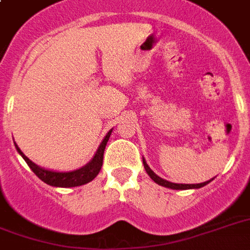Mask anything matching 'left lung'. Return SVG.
Segmentation results:
<instances>
[{
    "label": "left lung",
    "instance_id": "obj_1",
    "mask_svg": "<svg viewBox=\"0 0 250 250\" xmlns=\"http://www.w3.org/2000/svg\"><path fill=\"white\" fill-rule=\"evenodd\" d=\"M143 164H144V168L146 170V172H148L149 176H150V178H152L153 180L157 183V184H160V186H162V187H166V188H171V189H192V188H201V187L206 186V184L210 182L209 180V182L200 183V184H176V183L167 182V180H165V179L160 178L158 175L154 174V172L150 170V167L146 165L145 160H143Z\"/></svg>",
    "mask_w": 250,
    "mask_h": 250
}]
</instances>
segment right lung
<instances>
[{"instance_id":"add662e5","label":"right lung","mask_w":250,"mask_h":250,"mask_svg":"<svg viewBox=\"0 0 250 250\" xmlns=\"http://www.w3.org/2000/svg\"><path fill=\"white\" fill-rule=\"evenodd\" d=\"M111 131L110 129L107 135L105 136V139L102 140V143L98 146L97 152L94 154V157L92 158L89 164H86L85 166L79 168V170L75 171H70V172H57V171H50V170H45V168H41L37 165H35L32 161H29L27 157L21 153V150L18 148V145L15 144V148L19 152L24 161L27 162V165L29 166V168L36 174V176L42 180L44 183L49 184V186L53 187H62V188H70V187H78V186H83V184H86V183L92 182L96 176L98 175L100 170L102 167V161H104V152H105V146L109 141V137L111 135Z\"/></svg>"}]
</instances>
